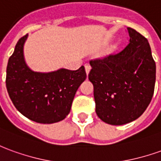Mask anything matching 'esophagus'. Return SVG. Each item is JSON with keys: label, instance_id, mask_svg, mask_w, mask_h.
Returning a JSON list of instances; mask_svg holds the SVG:
<instances>
[{"label": "esophagus", "instance_id": "obj_1", "mask_svg": "<svg viewBox=\"0 0 161 161\" xmlns=\"http://www.w3.org/2000/svg\"><path fill=\"white\" fill-rule=\"evenodd\" d=\"M84 67H85V71H86V74L88 75L89 72H90V70L92 69V67H91V65L88 64H86L84 65Z\"/></svg>", "mask_w": 161, "mask_h": 161}]
</instances>
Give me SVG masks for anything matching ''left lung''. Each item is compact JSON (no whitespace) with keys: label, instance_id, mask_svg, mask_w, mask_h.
Listing matches in <instances>:
<instances>
[{"label":"left lung","instance_id":"left-lung-1","mask_svg":"<svg viewBox=\"0 0 161 161\" xmlns=\"http://www.w3.org/2000/svg\"><path fill=\"white\" fill-rule=\"evenodd\" d=\"M127 32L129 43L121 51L90 61L97 115L114 125L139 118L154 92L156 64L148 41L131 28Z\"/></svg>","mask_w":161,"mask_h":161}]
</instances>
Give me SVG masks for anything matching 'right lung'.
Wrapping results in <instances>:
<instances>
[{
  "instance_id": "add662e5",
  "label": "right lung",
  "mask_w": 161,
  "mask_h": 161,
  "mask_svg": "<svg viewBox=\"0 0 161 161\" xmlns=\"http://www.w3.org/2000/svg\"><path fill=\"white\" fill-rule=\"evenodd\" d=\"M27 36L19 39L7 66L6 86L10 99L22 115L35 122L61 121L69 114L77 89L86 78L85 69L81 66L77 70L34 72L23 57Z\"/></svg>"
}]
</instances>
